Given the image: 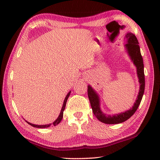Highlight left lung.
I'll return each instance as SVG.
<instances>
[{"instance_id": "1", "label": "left lung", "mask_w": 160, "mask_h": 160, "mask_svg": "<svg viewBox=\"0 0 160 160\" xmlns=\"http://www.w3.org/2000/svg\"><path fill=\"white\" fill-rule=\"evenodd\" d=\"M127 44H126V49L128 51L129 56L133 61L135 66L137 68V74L139 78V82L140 83V88L138 93V96L135 101L134 106L131 109L126 111L125 112L121 113L119 114L113 116L105 115L102 112L99 108V99L97 93L93 90V89L89 85L88 87V95L90 99L91 107L94 116H96L99 121L102 123L107 124H117L124 122L128 120L134 114L135 112L138 108L141 102L143 94L145 90V74H144V64H143L142 57L140 53V47L138 45L136 37L132 33H128L126 34Z\"/></svg>"}]
</instances>
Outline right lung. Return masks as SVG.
Returning <instances> with one entry per match:
<instances>
[{
    "label": "right lung",
    "instance_id": "obj_1",
    "mask_svg": "<svg viewBox=\"0 0 160 160\" xmlns=\"http://www.w3.org/2000/svg\"><path fill=\"white\" fill-rule=\"evenodd\" d=\"M70 92L67 94L66 98H65V100H64V102H63V107H62V109H61V113L60 114H59L58 118L56 119V120L54 121V122L52 123L53 125L55 126L56 125H58V124L61 122L62 118H63V111L65 109V108H66V102H67V100H68V97L70 96ZM27 123H28V124H29V125H31L33 127H35V128H48V127H49L51 124H48V125H35V124H32V123H29L27 121Z\"/></svg>",
    "mask_w": 160,
    "mask_h": 160
}]
</instances>
